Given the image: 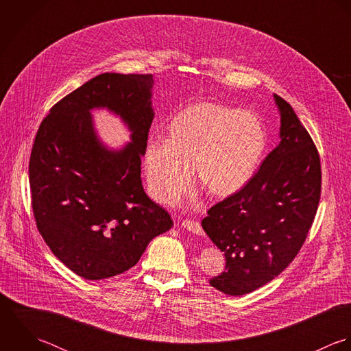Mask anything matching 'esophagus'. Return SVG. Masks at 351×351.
Returning a JSON list of instances; mask_svg holds the SVG:
<instances>
[{
	"instance_id": "34e87169",
	"label": "esophagus",
	"mask_w": 351,
	"mask_h": 351,
	"mask_svg": "<svg viewBox=\"0 0 351 351\" xmlns=\"http://www.w3.org/2000/svg\"><path fill=\"white\" fill-rule=\"evenodd\" d=\"M182 226H183L184 229H187V230H190V232L195 233V234H199V236H202V234H204V229H202L201 223H199V222H197V221L186 219V221H183V222H182Z\"/></svg>"
}]
</instances>
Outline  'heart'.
Segmentation results:
<instances>
[{
	"mask_svg": "<svg viewBox=\"0 0 351 351\" xmlns=\"http://www.w3.org/2000/svg\"><path fill=\"white\" fill-rule=\"evenodd\" d=\"M267 130L252 111L199 101L182 108L167 125V141H149L145 175L160 204H173L190 189L193 168L198 186L215 198L241 191L267 150Z\"/></svg>",
	"mask_w": 351,
	"mask_h": 351,
	"instance_id": "heart-1",
	"label": "heart"
}]
</instances>
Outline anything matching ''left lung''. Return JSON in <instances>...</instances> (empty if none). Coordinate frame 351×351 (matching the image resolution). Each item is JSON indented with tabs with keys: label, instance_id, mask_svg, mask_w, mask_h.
Segmentation results:
<instances>
[{
	"label": "left lung",
	"instance_id": "1",
	"mask_svg": "<svg viewBox=\"0 0 351 351\" xmlns=\"http://www.w3.org/2000/svg\"><path fill=\"white\" fill-rule=\"evenodd\" d=\"M280 143L237 194L218 202L202 228L223 252L225 271L210 285L243 295L274 280L302 247L320 201L317 149L291 106L274 93Z\"/></svg>",
	"mask_w": 351,
	"mask_h": 351
}]
</instances>
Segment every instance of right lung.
<instances>
[{
    "mask_svg": "<svg viewBox=\"0 0 351 351\" xmlns=\"http://www.w3.org/2000/svg\"><path fill=\"white\" fill-rule=\"evenodd\" d=\"M152 74L103 73L58 101L43 119L29 158L32 210L53 254L85 280L122 274L173 226L143 191L141 157L154 118ZM106 108L131 142L108 148L90 111Z\"/></svg>",
    "mask_w": 351,
    "mask_h": 351,
    "instance_id": "obj_1",
    "label": "right lung"
}]
</instances>
